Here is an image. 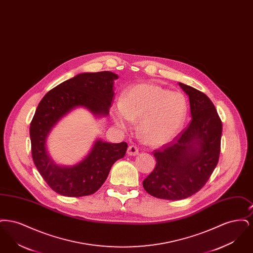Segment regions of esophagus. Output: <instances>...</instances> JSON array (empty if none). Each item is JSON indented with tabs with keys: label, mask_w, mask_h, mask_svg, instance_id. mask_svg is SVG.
<instances>
[{
	"label": "esophagus",
	"mask_w": 253,
	"mask_h": 253,
	"mask_svg": "<svg viewBox=\"0 0 253 253\" xmlns=\"http://www.w3.org/2000/svg\"><path fill=\"white\" fill-rule=\"evenodd\" d=\"M127 154L129 156H136L138 154V148L135 145H130L127 149Z\"/></svg>",
	"instance_id": "34e87169"
}]
</instances>
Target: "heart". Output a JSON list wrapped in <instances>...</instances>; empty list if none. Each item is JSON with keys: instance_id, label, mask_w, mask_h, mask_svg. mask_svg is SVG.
I'll return each instance as SVG.
<instances>
[{"instance_id": "b5f03b06", "label": "heart", "mask_w": 253, "mask_h": 253, "mask_svg": "<svg viewBox=\"0 0 253 253\" xmlns=\"http://www.w3.org/2000/svg\"><path fill=\"white\" fill-rule=\"evenodd\" d=\"M188 113L187 99L180 92L161 86L141 84L123 96L114 111V121L123 130L139 122V132L146 142L162 144L180 130Z\"/></svg>"}]
</instances>
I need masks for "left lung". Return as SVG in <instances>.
<instances>
[{"label": "left lung", "instance_id": "obj_1", "mask_svg": "<svg viewBox=\"0 0 253 253\" xmlns=\"http://www.w3.org/2000/svg\"><path fill=\"white\" fill-rule=\"evenodd\" d=\"M189 96L192 121L170 142L154 151L157 165L143 180L145 191L166 200H181L200 191L216 167L222 121L211 100L179 83Z\"/></svg>", "mask_w": 253, "mask_h": 253}]
</instances>
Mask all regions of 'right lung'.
Listing matches in <instances>:
<instances>
[{"label":"right lung","instance_id":"right-lung-1","mask_svg":"<svg viewBox=\"0 0 253 253\" xmlns=\"http://www.w3.org/2000/svg\"><path fill=\"white\" fill-rule=\"evenodd\" d=\"M109 71L79 74L50 90L37 107L30 123L32 158L49 187L63 196L80 197L96 193L108 176L113 164L124 157L126 142L96 140L83 161L72 167L54 163L46 151L49 132L73 109L84 106L95 116H108L114 97V81Z\"/></svg>","mask_w":253,"mask_h":253}]
</instances>
